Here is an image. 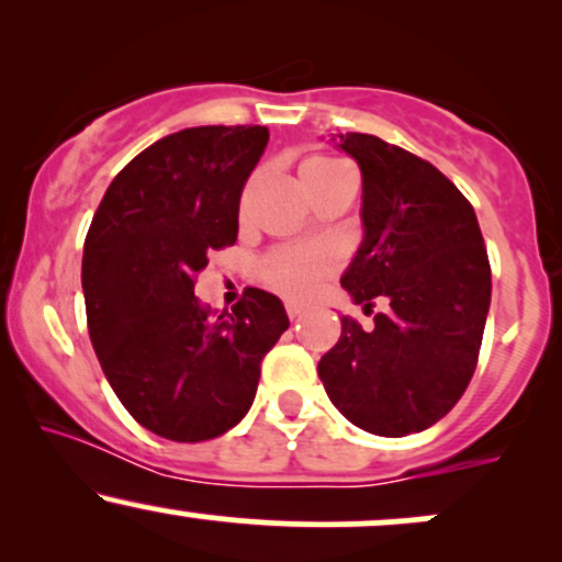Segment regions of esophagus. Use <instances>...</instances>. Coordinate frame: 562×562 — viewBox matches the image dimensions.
Masks as SVG:
<instances>
[{"instance_id": "esophagus-1", "label": "esophagus", "mask_w": 562, "mask_h": 562, "mask_svg": "<svg viewBox=\"0 0 562 562\" xmlns=\"http://www.w3.org/2000/svg\"><path fill=\"white\" fill-rule=\"evenodd\" d=\"M285 308H288V317H290V319L301 317V314L306 312V306H301V303H293V301H288V303H285Z\"/></svg>"}]
</instances>
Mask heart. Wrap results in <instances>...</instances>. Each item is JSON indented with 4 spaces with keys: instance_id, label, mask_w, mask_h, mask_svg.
<instances>
[{
    "instance_id": "b5f03b06",
    "label": "heart",
    "mask_w": 562,
    "mask_h": 562,
    "mask_svg": "<svg viewBox=\"0 0 562 562\" xmlns=\"http://www.w3.org/2000/svg\"><path fill=\"white\" fill-rule=\"evenodd\" d=\"M344 169V164L327 156H314L303 164V173H327ZM335 269V254L322 245H293L277 248L261 259V280L288 299L303 301L319 288Z\"/></svg>"
}]
</instances>
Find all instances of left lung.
Instances as JSON below:
<instances>
[{
  "mask_svg": "<svg viewBox=\"0 0 562 562\" xmlns=\"http://www.w3.org/2000/svg\"><path fill=\"white\" fill-rule=\"evenodd\" d=\"M362 169L364 240L344 285L372 312L364 330L340 317L319 380L346 420L398 438L430 428L460 402L479 364L492 267L470 200L428 160L372 134H340Z\"/></svg>",
  "mask_w": 562,
  "mask_h": 562,
  "instance_id": "obj_1",
  "label": "left lung"
}]
</instances>
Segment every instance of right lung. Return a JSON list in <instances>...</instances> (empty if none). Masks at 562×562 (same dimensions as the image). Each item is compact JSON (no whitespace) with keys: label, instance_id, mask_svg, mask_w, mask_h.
<instances>
[{"label":"right lung","instance_id":"right-lung-1","mask_svg":"<svg viewBox=\"0 0 562 562\" xmlns=\"http://www.w3.org/2000/svg\"><path fill=\"white\" fill-rule=\"evenodd\" d=\"M267 126H195L158 139L108 187L83 240L87 327L108 383L142 428L195 443L227 434L290 322L245 288L224 308L195 295L211 250L237 240L240 195Z\"/></svg>","mask_w":562,"mask_h":562}]
</instances>
